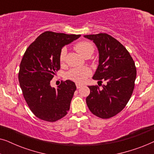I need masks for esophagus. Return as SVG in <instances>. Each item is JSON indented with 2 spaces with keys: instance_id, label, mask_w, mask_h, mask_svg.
Returning a JSON list of instances; mask_svg holds the SVG:
<instances>
[{
  "instance_id": "1",
  "label": "esophagus",
  "mask_w": 154,
  "mask_h": 154,
  "mask_svg": "<svg viewBox=\"0 0 154 154\" xmlns=\"http://www.w3.org/2000/svg\"><path fill=\"white\" fill-rule=\"evenodd\" d=\"M75 85H76V88H78V89H79V88H81L82 86H83V85H82V84H81V83H75Z\"/></svg>"
}]
</instances>
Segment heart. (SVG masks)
Here are the masks:
<instances>
[{
	"label": "heart",
	"mask_w": 154,
	"mask_h": 154,
	"mask_svg": "<svg viewBox=\"0 0 154 154\" xmlns=\"http://www.w3.org/2000/svg\"><path fill=\"white\" fill-rule=\"evenodd\" d=\"M75 50L83 57H85L88 54H91L94 52V46L89 41H81L75 45ZM66 56V50L63 48L60 52V60L61 62H63L65 60ZM90 75V70L85 67L81 68H75L71 69L67 73V78L69 79L72 80L73 81L81 83L87 79Z\"/></svg>",
	"instance_id": "obj_1"
}]
</instances>
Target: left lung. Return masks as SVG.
<instances>
[{
    "instance_id": "left-lung-1",
    "label": "left lung",
    "mask_w": 154,
    "mask_h": 154,
    "mask_svg": "<svg viewBox=\"0 0 154 154\" xmlns=\"http://www.w3.org/2000/svg\"><path fill=\"white\" fill-rule=\"evenodd\" d=\"M99 51V65L92 79L106 82L100 89L88 86L90 93L86 98L90 111L101 119H109L125 108L134 88L137 70L127 49L107 33L85 35Z\"/></svg>"
}]
</instances>
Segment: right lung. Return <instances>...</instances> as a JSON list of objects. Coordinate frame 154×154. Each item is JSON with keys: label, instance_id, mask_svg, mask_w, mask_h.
Segmentation results:
<instances>
[{"label": "right lung", "instance_id": "add662e5", "mask_svg": "<svg viewBox=\"0 0 154 154\" xmlns=\"http://www.w3.org/2000/svg\"><path fill=\"white\" fill-rule=\"evenodd\" d=\"M81 36L45 31L27 48L21 61L18 79L29 109L38 119L58 121L67 114L74 92L70 80L61 82L55 89L50 81L60 69L62 48Z\"/></svg>", "mask_w": 154, "mask_h": 154}]
</instances>
